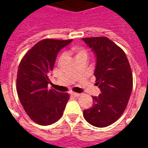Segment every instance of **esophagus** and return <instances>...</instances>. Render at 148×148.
Masks as SVG:
<instances>
[{"label":"esophagus","instance_id":"34e87169","mask_svg":"<svg viewBox=\"0 0 148 148\" xmlns=\"http://www.w3.org/2000/svg\"><path fill=\"white\" fill-rule=\"evenodd\" d=\"M71 95H73V96H74V97H80V96H81V94H78V93H74V92H73V93H71Z\"/></svg>","mask_w":148,"mask_h":148}]
</instances>
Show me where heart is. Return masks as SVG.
I'll return each instance as SVG.
<instances>
[{
  "instance_id": "1",
  "label": "heart",
  "mask_w": 148,
  "mask_h": 148,
  "mask_svg": "<svg viewBox=\"0 0 148 148\" xmlns=\"http://www.w3.org/2000/svg\"><path fill=\"white\" fill-rule=\"evenodd\" d=\"M71 52L74 54L75 56V58L76 60H79V59H81V58H86L88 59V51L83 47H74L71 48ZM64 57V55H60V60H61Z\"/></svg>"
}]
</instances>
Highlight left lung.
<instances>
[{
    "label": "left lung",
    "instance_id": "left-lung-1",
    "mask_svg": "<svg viewBox=\"0 0 148 148\" xmlns=\"http://www.w3.org/2000/svg\"><path fill=\"white\" fill-rule=\"evenodd\" d=\"M96 55L95 76L101 94L92 97L84 119L97 127H108L124 113L133 88L131 65L124 51L106 37L82 38Z\"/></svg>",
    "mask_w": 148,
    "mask_h": 148
}]
</instances>
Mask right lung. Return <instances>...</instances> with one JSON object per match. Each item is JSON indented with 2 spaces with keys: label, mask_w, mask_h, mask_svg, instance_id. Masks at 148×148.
Segmentation results:
<instances>
[{
  "label": "right lung",
  "mask_w": 148,
  "mask_h": 148,
  "mask_svg": "<svg viewBox=\"0 0 148 148\" xmlns=\"http://www.w3.org/2000/svg\"><path fill=\"white\" fill-rule=\"evenodd\" d=\"M71 40L45 39L29 50L20 63L17 75V91L25 112L33 121L46 126L60 119L69 95L48 90V77L58 53Z\"/></svg>",
  "instance_id": "add662e5"
}]
</instances>
